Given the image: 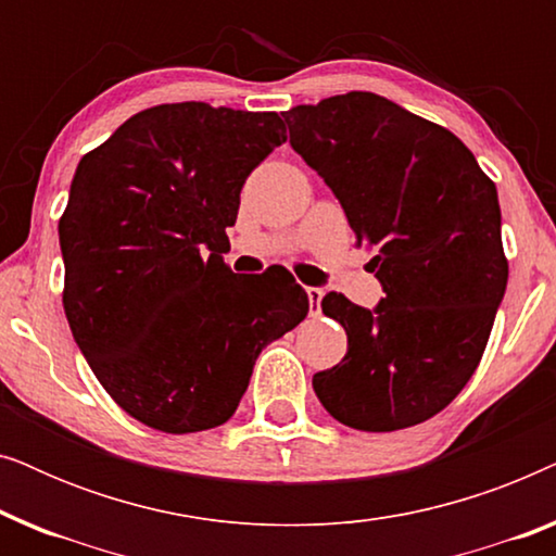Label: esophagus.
<instances>
[{
	"label": "esophagus",
	"mask_w": 556,
	"mask_h": 556,
	"mask_svg": "<svg viewBox=\"0 0 556 556\" xmlns=\"http://www.w3.org/2000/svg\"><path fill=\"white\" fill-rule=\"evenodd\" d=\"M306 295H308V308H311V316H318V311H321V299H324V288L308 286V288H306Z\"/></svg>",
	"instance_id": "obj_1"
}]
</instances>
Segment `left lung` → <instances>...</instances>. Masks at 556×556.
Segmentation results:
<instances>
[{"label":"left lung","mask_w":556,"mask_h":556,"mask_svg":"<svg viewBox=\"0 0 556 556\" xmlns=\"http://www.w3.org/2000/svg\"><path fill=\"white\" fill-rule=\"evenodd\" d=\"M283 118L356 242L375 250L369 265L384 291L375 308L324 295L349 349L314 375L316 397L354 430L425 422L473 377L504 299L496 185L458 136L382 96L354 90Z\"/></svg>","instance_id":"1"}]
</instances>
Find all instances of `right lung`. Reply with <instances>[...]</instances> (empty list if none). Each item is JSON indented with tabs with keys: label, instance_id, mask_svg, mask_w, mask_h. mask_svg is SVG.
<instances>
[{
	"label": "right lung",
	"instance_id": "1",
	"mask_svg": "<svg viewBox=\"0 0 556 556\" xmlns=\"http://www.w3.org/2000/svg\"><path fill=\"white\" fill-rule=\"evenodd\" d=\"M283 141L278 113L166 103L75 169L58 225L65 316L98 382L149 428L230 420L263 349L308 314L291 273L238 278L219 255L242 185Z\"/></svg>",
	"mask_w": 556,
	"mask_h": 556
}]
</instances>
